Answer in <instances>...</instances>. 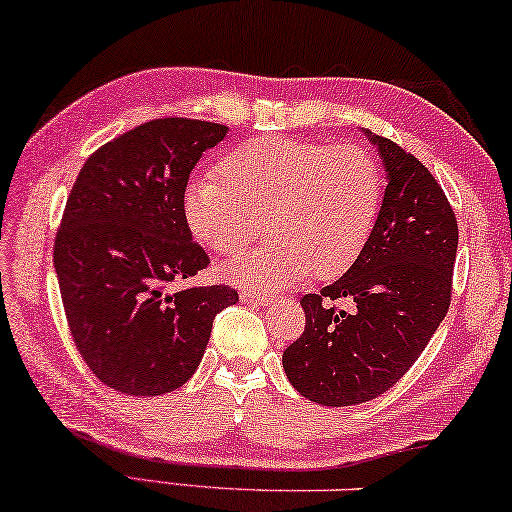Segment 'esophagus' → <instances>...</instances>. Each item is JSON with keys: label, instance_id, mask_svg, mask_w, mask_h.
I'll return each instance as SVG.
<instances>
[{"label": "esophagus", "instance_id": "obj_1", "mask_svg": "<svg viewBox=\"0 0 512 512\" xmlns=\"http://www.w3.org/2000/svg\"><path fill=\"white\" fill-rule=\"evenodd\" d=\"M242 302H251V304H270L274 297L267 293H258V290H242L240 293Z\"/></svg>", "mask_w": 512, "mask_h": 512}]
</instances>
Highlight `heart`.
Listing matches in <instances>:
<instances>
[{
  "instance_id": "b5f03b06",
  "label": "heart",
  "mask_w": 512,
  "mask_h": 512,
  "mask_svg": "<svg viewBox=\"0 0 512 512\" xmlns=\"http://www.w3.org/2000/svg\"><path fill=\"white\" fill-rule=\"evenodd\" d=\"M382 199V167L366 148L267 137L235 146L219 178H192L183 219L196 242L231 256L261 235L265 217L272 238L222 272L274 290L306 274L341 277L371 238Z\"/></svg>"
}]
</instances>
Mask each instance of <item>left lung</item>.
<instances>
[{"label":"left lung","instance_id":"obj_1","mask_svg":"<svg viewBox=\"0 0 512 512\" xmlns=\"http://www.w3.org/2000/svg\"><path fill=\"white\" fill-rule=\"evenodd\" d=\"M364 135L387 171L382 210L364 251L341 279L304 295V334L283 350V371L327 407L373 400L426 348L451 304L458 222L430 171L391 139ZM350 299L343 312L331 302Z\"/></svg>","mask_w":512,"mask_h":512}]
</instances>
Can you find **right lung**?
I'll use <instances>...</instances> for the list:
<instances>
[{
    "mask_svg": "<svg viewBox=\"0 0 512 512\" xmlns=\"http://www.w3.org/2000/svg\"><path fill=\"white\" fill-rule=\"evenodd\" d=\"M229 128L155 119L100 146L84 162L54 240L70 334L102 384L160 396L190 380L212 320L238 302L231 286L171 290L210 258L187 231L192 169Z\"/></svg>",
    "mask_w": 512,
    "mask_h": 512,
    "instance_id": "add662e5",
    "label": "right lung"
}]
</instances>
